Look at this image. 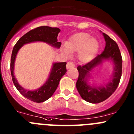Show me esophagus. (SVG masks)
Listing matches in <instances>:
<instances>
[{
    "instance_id": "obj_1",
    "label": "esophagus",
    "mask_w": 134,
    "mask_h": 134,
    "mask_svg": "<svg viewBox=\"0 0 134 134\" xmlns=\"http://www.w3.org/2000/svg\"><path fill=\"white\" fill-rule=\"evenodd\" d=\"M75 66V64H74L72 62H69L68 63H67V66H66V67H67V69H69L70 68H72V67H74Z\"/></svg>"
}]
</instances>
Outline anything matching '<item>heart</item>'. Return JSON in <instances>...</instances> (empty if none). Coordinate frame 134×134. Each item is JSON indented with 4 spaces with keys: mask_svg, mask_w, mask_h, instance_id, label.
Segmentation results:
<instances>
[{
    "mask_svg": "<svg viewBox=\"0 0 134 134\" xmlns=\"http://www.w3.org/2000/svg\"><path fill=\"white\" fill-rule=\"evenodd\" d=\"M66 48H62L63 53L67 56L71 52H78V57L83 63H87L94 58L99 48V43L90 34L80 32L72 35L65 43Z\"/></svg>",
    "mask_w": 134,
    "mask_h": 134,
    "instance_id": "obj_1",
    "label": "heart"
}]
</instances>
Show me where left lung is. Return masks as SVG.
<instances>
[{
	"label": "left lung",
	"mask_w": 134,
	"mask_h": 134,
	"mask_svg": "<svg viewBox=\"0 0 134 134\" xmlns=\"http://www.w3.org/2000/svg\"><path fill=\"white\" fill-rule=\"evenodd\" d=\"M106 47L102 54L83 66L77 67L79 75L76 82V88L80 95L84 100L93 104L103 102L110 97L118 87L122 75V57L116 42L109 36L102 33ZM106 60L114 64V71L109 82L106 85L97 86L88 82L94 69Z\"/></svg>",
	"instance_id": "obj_1"
}]
</instances>
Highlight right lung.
Listing matches in <instances>:
<instances>
[{"mask_svg":"<svg viewBox=\"0 0 134 134\" xmlns=\"http://www.w3.org/2000/svg\"><path fill=\"white\" fill-rule=\"evenodd\" d=\"M58 28H52L50 26H40L27 32L16 43L12 51L11 57L10 70L12 80L17 90L23 96L35 102H43L51 98L58 86L59 80L67 72L66 62L53 63L47 81L38 89L35 90H27L18 83L14 75V67L16 56L20 48L25 44L33 42H43L51 47L59 48L61 42H58V36L60 32Z\"/></svg>","mask_w":134,"mask_h":134,"instance_id":"obj_1","label":"right lung"}]
</instances>
